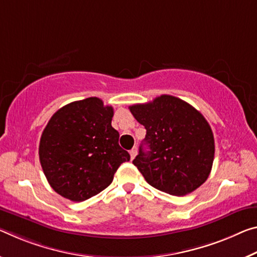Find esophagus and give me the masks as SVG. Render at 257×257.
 <instances>
[{
	"mask_svg": "<svg viewBox=\"0 0 257 257\" xmlns=\"http://www.w3.org/2000/svg\"><path fill=\"white\" fill-rule=\"evenodd\" d=\"M129 154H130V159H133L136 157V154H137V148H133L132 150H130V152H129Z\"/></svg>",
	"mask_w": 257,
	"mask_h": 257,
	"instance_id": "1",
	"label": "esophagus"
}]
</instances>
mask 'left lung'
I'll list each match as a JSON object with an SVG mask.
<instances>
[{"label":"left lung","mask_w":257,"mask_h":257,"mask_svg":"<svg viewBox=\"0 0 257 257\" xmlns=\"http://www.w3.org/2000/svg\"><path fill=\"white\" fill-rule=\"evenodd\" d=\"M146 129L133 164L151 186L172 195H185L202 185L213 167L215 143L202 114L177 97L161 95L129 106Z\"/></svg>","instance_id":"8db88e82"}]
</instances>
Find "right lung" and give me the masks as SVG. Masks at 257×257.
Segmentation results:
<instances>
[{"label": "right lung", "mask_w": 257, "mask_h": 257, "mask_svg": "<svg viewBox=\"0 0 257 257\" xmlns=\"http://www.w3.org/2000/svg\"><path fill=\"white\" fill-rule=\"evenodd\" d=\"M112 117V106L90 97L65 105L49 120L39 157L49 184L62 197L80 202L98 194L130 160Z\"/></svg>", "instance_id": "add662e5"}]
</instances>
